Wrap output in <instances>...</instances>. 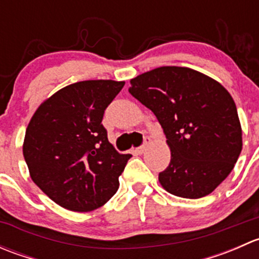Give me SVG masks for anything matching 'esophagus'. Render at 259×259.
<instances>
[{
  "label": "esophagus",
  "instance_id": "esophagus-1",
  "mask_svg": "<svg viewBox=\"0 0 259 259\" xmlns=\"http://www.w3.org/2000/svg\"><path fill=\"white\" fill-rule=\"evenodd\" d=\"M149 143H150V138L145 137V138H144V144H143L142 146H139V148L135 149V151H137V153H139V154H143V153H144V151H145L146 146H148Z\"/></svg>",
  "mask_w": 259,
  "mask_h": 259
}]
</instances>
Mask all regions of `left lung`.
<instances>
[{
	"mask_svg": "<svg viewBox=\"0 0 259 259\" xmlns=\"http://www.w3.org/2000/svg\"><path fill=\"white\" fill-rule=\"evenodd\" d=\"M129 93L163 127L170 163L159 173L170 194L198 199L210 194L234 168L242 129L231 94L207 75L163 66L130 80Z\"/></svg>",
	"mask_w": 259,
	"mask_h": 259,
	"instance_id": "left-lung-1",
	"label": "left lung"
}]
</instances>
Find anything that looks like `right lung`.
I'll return each instance as SVG.
<instances>
[{"instance_id": "1", "label": "right lung", "mask_w": 259, "mask_h": 259, "mask_svg": "<svg viewBox=\"0 0 259 259\" xmlns=\"http://www.w3.org/2000/svg\"><path fill=\"white\" fill-rule=\"evenodd\" d=\"M124 83H71L44 101L31 117L23 156L31 179L56 204L90 211L116 193L120 174L132 155L115 150L101 121Z\"/></svg>"}]
</instances>
